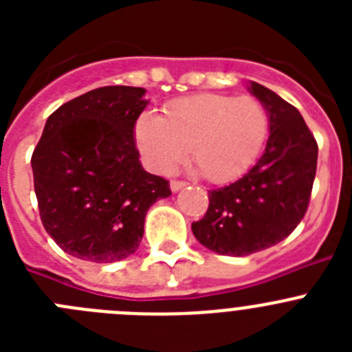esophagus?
I'll return each instance as SVG.
<instances>
[{
  "label": "esophagus",
  "instance_id": "34e87169",
  "mask_svg": "<svg viewBox=\"0 0 352 352\" xmlns=\"http://www.w3.org/2000/svg\"><path fill=\"white\" fill-rule=\"evenodd\" d=\"M185 186H186L185 182H176V179H174V182H170V190L173 192L182 190V188H185Z\"/></svg>",
  "mask_w": 352,
  "mask_h": 352
}]
</instances>
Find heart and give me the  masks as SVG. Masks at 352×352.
Returning a JSON list of instances; mask_svg holds the SVG:
<instances>
[{
	"mask_svg": "<svg viewBox=\"0 0 352 352\" xmlns=\"http://www.w3.org/2000/svg\"><path fill=\"white\" fill-rule=\"evenodd\" d=\"M268 132V111L248 95L201 93L169 104L164 118L144 111L135 121V142L151 169L170 173L190 149L213 183L243 176L259 158Z\"/></svg>",
	"mask_w": 352,
	"mask_h": 352,
	"instance_id": "obj_1",
	"label": "heart"
}]
</instances>
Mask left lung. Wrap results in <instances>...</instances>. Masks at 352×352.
Here are the masks:
<instances>
[{
	"label": "left lung",
	"instance_id": "obj_1",
	"mask_svg": "<svg viewBox=\"0 0 352 352\" xmlns=\"http://www.w3.org/2000/svg\"><path fill=\"white\" fill-rule=\"evenodd\" d=\"M248 91L268 111L270 138L263 157L231 185L210 190V206L192 232L220 256H250L287 238L309 208L317 142L300 111L263 84Z\"/></svg>",
	"mask_w": 352,
	"mask_h": 352
}]
</instances>
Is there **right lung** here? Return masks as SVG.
<instances>
[{"mask_svg": "<svg viewBox=\"0 0 352 352\" xmlns=\"http://www.w3.org/2000/svg\"><path fill=\"white\" fill-rule=\"evenodd\" d=\"M144 88L105 86L58 107L31 157L40 219L67 254L116 263L138 250L146 213L170 195L144 170L133 129Z\"/></svg>", "mask_w": 352, "mask_h": 352, "instance_id": "right-lung-1", "label": "right lung"}]
</instances>
